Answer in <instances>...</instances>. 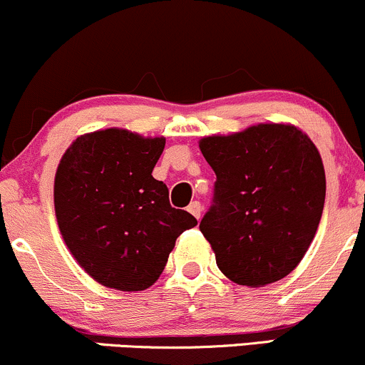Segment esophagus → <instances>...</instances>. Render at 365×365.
Returning a JSON list of instances; mask_svg holds the SVG:
<instances>
[{
	"mask_svg": "<svg viewBox=\"0 0 365 365\" xmlns=\"http://www.w3.org/2000/svg\"><path fill=\"white\" fill-rule=\"evenodd\" d=\"M188 212H190L192 216H195L197 220H199L200 215H202V206H200V202H197V200H195V202H192L190 206H188Z\"/></svg>",
	"mask_w": 365,
	"mask_h": 365,
	"instance_id": "34e87169",
	"label": "esophagus"
}]
</instances>
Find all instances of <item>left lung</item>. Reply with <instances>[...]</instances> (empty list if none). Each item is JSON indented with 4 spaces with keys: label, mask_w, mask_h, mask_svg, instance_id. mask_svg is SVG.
<instances>
[{
    "label": "left lung",
    "mask_w": 365,
    "mask_h": 365,
    "mask_svg": "<svg viewBox=\"0 0 365 365\" xmlns=\"http://www.w3.org/2000/svg\"><path fill=\"white\" fill-rule=\"evenodd\" d=\"M216 173L215 204L200 221L220 271L257 288L290 274L311 247L326 195L311 137L290 123H257L199 140Z\"/></svg>",
    "instance_id": "obj_1"
}]
</instances>
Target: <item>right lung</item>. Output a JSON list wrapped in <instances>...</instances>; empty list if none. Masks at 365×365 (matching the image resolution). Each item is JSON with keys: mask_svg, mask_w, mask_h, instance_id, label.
<instances>
[{"mask_svg": "<svg viewBox=\"0 0 365 365\" xmlns=\"http://www.w3.org/2000/svg\"><path fill=\"white\" fill-rule=\"evenodd\" d=\"M165 137L104 128L77 137L54 175V212L78 266L106 288L142 292L158 282L175 242L197 220L170 206L153 177Z\"/></svg>", "mask_w": 365, "mask_h": 365, "instance_id": "right-lung-1", "label": "right lung"}]
</instances>
